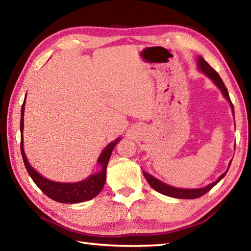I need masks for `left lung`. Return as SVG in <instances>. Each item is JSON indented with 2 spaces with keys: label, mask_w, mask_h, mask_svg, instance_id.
<instances>
[{
  "label": "left lung",
  "mask_w": 251,
  "mask_h": 251,
  "mask_svg": "<svg viewBox=\"0 0 251 251\" xmlns=\"http://www.w3.org/2000/svg\"><path fill=\"white\" fill-rule=\"evenodd\" d=\"M197 63H198V67H199L200 71L204 73L207 75V77L219 87V90L221 91V93H223V95L225 96V98L230 102L232 111H233V113H234V107H233V103H232L231 99H230L228 90H226L224 81L221 80V78L219 77V75L217 74V72L214 71V69L208 65V63L204 59H203L202 56L198 57ZM230 165H231V161L229 164V168H230ZM229 168H228V170H229ZM228 170H226L224 174H221V176L217 178L216 182L211 183V184L205 186V187H203V188H195V189H183V188L172 187V186L162 183L161 180L157 179L156 177H154L153 176H151V174L147 173L145 171H143V176H144L145 179L148 180V183L150 184L151 187L154 188L156 191L160 192V194H162V195L168 196V197H172V198H177V199H197V198L202 197L203 195H205L206 192L211 190L214 187V186L216 185L219 182V180L226 176V172H228Z\"/></svg>",
  "instance_id": "obj_1"
}]
</instances>
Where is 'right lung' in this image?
I'll return each mask as SVG.
<instances>
[{"label":"right lung","mask_w":251,"mask_h":251,"mask_svg":"<svg viewBox=\"0 0 251 251\" xmlns=\"http://www.w3.org/2000/svg\"><path fill=\"white\" fill-rule=\"evenodd\" d=\"M26 96V95H25ZM25 101L21 107V121H20V131H21V155L23 162L26 168L28 176L34 180V183L37 185V187L42 190L46 196H48L50 199L60 203H80L84 201H89L93 198H95L99 192L101 191L104 182H106V173L107 166L110 156L112 154L114 147L118 143L121 138H118L111 143H109L102 153L98 158L97 164L101 166V170L92 174L91 176L81 180L77 183H59L53 182L48 178L44 177L42 174H39L35 169L28 164L26 156L25 154V148H23V114H25Z\"/></svg>","instance_id":"add662e5"}]
</instances>
